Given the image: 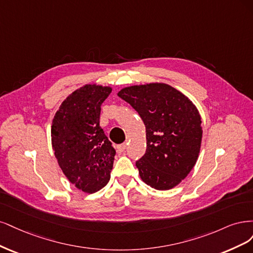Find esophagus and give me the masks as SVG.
I'll list each match as a JSON object with an SVG mask.
<instances>
[{"label": "esophagus", "mask_w": 253, "mask_h": 253, "mask_svg": "<svg viewBox=\"0 0 253 253\" xmlns=\"http://www.w3.org/2000/svg\"><path fill=\"white\" fill-rule=\"evenodd\" d=\"M126 148H127V145H126V143H124V144H121V145H118L117 146V150H118V152H124L125 150H126Z\"/></svg>", "instance_id": "1"}]
</instances>
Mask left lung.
Masks as SVG:
<instances>
[{"label":"left lung","mask_w":253,"mask_h":253,"mask_svg":"<svg viewBox=\"0 0 253 253\" xmlns=\"http://www.w3.org/2000/svg\"><path fill=\"white\" fill-rule=\"evenodd\" d=\"M137 111L146 127L147 149L135 166L142 181L169 190L189 174L202 143L200 112L188 96L165 83L128 86L118 92Z\"/></svg>","instance_id":"1"}]
</instances>
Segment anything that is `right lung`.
Listing matches in <instances>:
<instances>
[{"label":"right lung","mask_w":253,"mask_h":253,"mask_svg":"<svg viewBox=\"0 0 253 253\" xmlns=\"http://www.w3.org/2000/svg\"><path fill=\"white\" fill-rule=\"evenodd\" d=\"M112 88L86 84L63 101L52 120L55 159L78 189L94 193L107 185L116 150L100 127L101 105Z\"/></svg>","instance_id":"right-lung-1"}]
</instances>
